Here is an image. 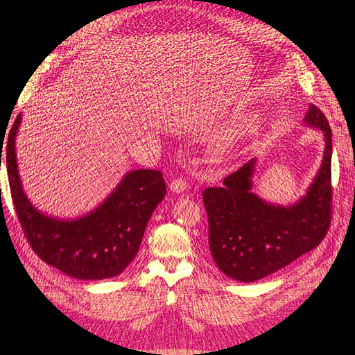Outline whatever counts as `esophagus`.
Returning <instances> with one entry per match:
<instances>
[{"mask_svg":"<svg viewBox=\"0 0 355 355\" xmlns=\"http://www.w3.org/2000/svg\"><path fill=\"white\" fill-rule=\"evenodd\" d=\"M168 188L171 192H173V194H182V192H185L188 189V182L185 179L178 178V179H173L170 182Z\"/></svg>","mask_w":355,"mask_h":355,"instance_id":"esophagus-1","label":"esophagus"}]
</instances>
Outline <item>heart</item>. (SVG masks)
<instances>
[{
	"instance_id": "1",
	"label": "heart",
	"mask_w": 355,
	"mask_h": 355,
	"mask_svg": "<svg viewBox=\"0 0 355 355\" xmlns=\"http://www.w3.org/2000/svg\"><path fill=\"white\" fill-rule=\"evenodd\" d=\"M228 149H230V142L222 141L218 144L216 148H214V151H216V154H219V155H223L225 153H228Z\"/></svg>"
}]
</instances>
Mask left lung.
Here are the masks:
<instances>
[{
	"mask_svg": "<svg viewBox=\"0 0 355 355\" xmlns=\"http://www.w3.org/2000/svg\"><path fill=\"white\" fill-rule=\"evenodd\" d=\"M304 123L324 136V154L306 194L293 204L268 202L252 191L256 158L207 188L209 247L214 263L232 280L252 283L313 250L330 225L331 130L324 114L309 105Z\"/></svg>",
	"mask_w": 355,
	"mask_h": 355,
	"instance_id": "obj_1",
	"label": "left lung"
}]
</instances>
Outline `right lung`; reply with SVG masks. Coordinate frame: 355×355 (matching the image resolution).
Listing matches in <instances>:
<instances>
[{
  "mask_svg": "<svg viewBox=\"0 0 355 355\" xmlns=\"http://www.w3.org/2000/svg\"><path fill=\"white\" fill-rule=\"evenodd\" d=\"M20 121L22 114L8 135L6 164L15 209L32 250L78 280H105L121 274L135 259L149 218L166 196L161 171H127L92 211L73 219L51 216L31 202L20 180L16 157Z\"/></svg>",
  "mask_w": 355,
  "mask_h": 355,
  "instance_id": "obj_1",
  "label": "right lung"
}]
</instances>
